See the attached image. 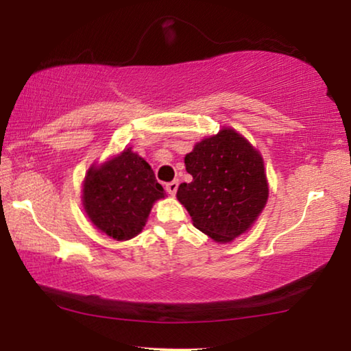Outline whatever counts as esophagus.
I'll return each instance as SVG.
<instances>
[{
  "label": "esophagus",
  "mask_w": 351,
  "mask_h": 351,
  "mask_svg": "<svg viewBox=\"0 0 351 351\" xmlns=\"http://www.w3.org/2000/svg\"><path fill=\"white\" fill-rule=\"evenodd\" d=\"M165 190H167L169 195H171V197H173V195L176 193V190H178V181H171V182H169L167 186H165Z\"/></svg>",
  "instance_id": "esophagus-1"
}]
</instances>
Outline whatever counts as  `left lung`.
<instances>
[{"instance_id": "8db88e82", "label": "left lung", "mask_w": 351, "mask_h": 351, "mask_svg": "<svg viewBox=\"0 0 351 351\" xmlns=\"http://www.w3.org/2000/svg\"><path fill=\"white\" fill-rule=\"evenodd\" d=\"M184 164L193 180L178 187L176 198L195 228L217 243H230L246 234L269 197L257 148L237 130L223 127L195 144Z\"/></svg>"}]
</instances>
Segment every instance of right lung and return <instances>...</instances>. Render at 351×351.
Listing matches in <instances>:
<instances>
[{
	"instance_id": "obj_1",
	"label": "right lung",
	"mask_w": 351,
	"mask_h": 351,
	"mask_svg": "<svg viewBox=\"0 0 351 351\" xmlns=\"http://www.w3.org/2000/svg\"><path fill=\"white\" fill-rule=\"evenodd\" d=\"M165 198L161 184L132 147L93 164L82 184V204L96 228L117 241L142 232L153 204Z\"/></svg>"
}]
</instances>
